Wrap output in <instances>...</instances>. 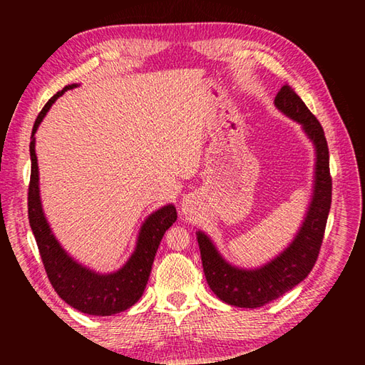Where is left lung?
<instances>
[{"mask_svg": "<svg viewBox=\"0 0 365 365\" xmlns=\"http://www.w3.org/2000/svg\"><path fill=\"white\" fill-rule=\"evenodd\" d=\"M274 105L289 118L299 122L317 149L315 188L311 207L297 238L274 260L259 269H240L229 265L215 250L210 238L197 232V243L205 279L221 301L237 307H262L292 290L311 273L323 243L331 208L332 178L329 150L319 119L290 86H282Z\"/></svg>", "mask_w": 365, "mask_h": 365, "instance_id": "obj_1", "label": "left lung"}]
</instances>
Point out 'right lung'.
I'll return each instance as SVG.
<instances>
[{"instance_id": "right-lung-1", "label": "right lung", "mask_w": 365, "mask_h": 365, "mask_svg": "<svg viewBox=\"0 0 365 365\" xmlns=\"http://www.w3.org/2000/svg\"><path fill=\"white\" fill-rule=\"evenodd\" d=\"M73 88H76V84L66 86L58 94H54L45 103L34 122L29 143L31 178L28 188V218L53 289L76 311L105 317L127 311L143 297L150 276L155 254H157L165 232L175 222L177 210L174 205H166L145 220L141 232H139L133 255L115 273L97 274L68 257L51 234L48 222L43 216L41 196H38V168L34 149V133L46 111L56 102V98Z\"/></svg>"}]
</instances>
